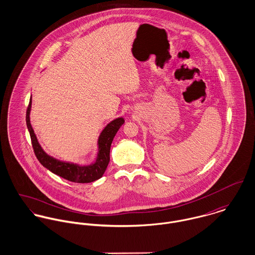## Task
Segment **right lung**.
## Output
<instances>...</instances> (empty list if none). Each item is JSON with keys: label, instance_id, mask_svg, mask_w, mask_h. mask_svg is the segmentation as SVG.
Here are the masks:
<instances>
[{"label": "right lung", "instance_id": "obj_1", "mask_svg": "<svg viewBox=\"0 0 255 255\" xmlns=\"http://www.w3.org/2000/svg\"><path fill=\"white\" fill-rule=\"evenodd\" d=\"M32 100L30 98L29 105L26 111V126L31 137L34 153L38 161L50 172L58 175L70 182L87 183L99 180L103 177L110 162V148L112 141L118 132L119 128L124 125V118L120 117L112 122L103 128L97 139L98 152L95 160L88 165H79L73 162L62 161L47 154L41 147L36 134L30 124V111Z\"/></svg>", "mask_w": 255, "mask_h": 255}]
</instances>
